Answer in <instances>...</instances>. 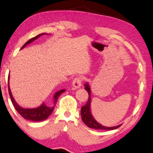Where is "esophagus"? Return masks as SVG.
Returning <instances> with one entry per match:
<instances>
[{
	"label": "esophagus",
	"instance_id": "obj_1",
	"mask_svg": "<svg viewBox=\"0 0 153 153\" xmlns=\"http://www.w3.org/2000/svg\"><path fill=\"white\" fill-rule=\"evenodd\" d=\"M82 80H83V78L81 76L76 77V78H74L73 81V87L74 89H77V88H80V86L82 85Z\"/></svg>",
	"mask_w": 153,
	"mask_h": 153
}]
</instances>
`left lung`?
Returning <instances> with one entry per match:
<instances>
[{
	"label": "left lung",
	"mask_w": 153,
	"mask_h": 153,
	"mask_svg": "<svg viewBox=\"0 0 153 153\" xmlns=\"http://www.w3.org/2000/svg\"><path fill=\"white\" fill-rule=\"evenodd\" d=\"M85 89L88 91V102H86V104L84 106H82L81 108V118L82 122L86 125L88 127L91 128H93V129L96 130H115L118 128L119 127H120L121 125L117 126L116 127H105L101 126L100 124H99L98 123H97L95 121V120L93 118V117L92 116L91 113V88H90L88 84L85 85Z\"/></svg>",
	"instance_id": "obj_1"
}]
</instances>
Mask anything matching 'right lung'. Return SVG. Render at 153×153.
<instances>
[{"mask_svg":"<svg viewBox=\"0 0 153 153\" xmlns=\"http://www.w3.org/2000/svg\"><path fill=\"white\" fill-rule=\"evenodd\" d=\"M44 33H41L38 35L34 38H31L29 40L25 43L24 45L22 46L21 49L25 48L27 44L32 43L33 41H34L35 40L38 38L40 36H43ZM8 81H9V75H8ZM65 90L62 89L61 91L57 92V93L55 94L54 95V105H56V103L58 101V97L60 96V94H62L63 92H65ZM8 92H9V95H10V100H11V102L13 105L14 108H16V110H17V112L20 115H21L22 117H23L24 119L25 120H31V121H43L44 120H46L48 117H49V115H51V114L52 113V112L54 110V107L51 108V107H48L45 105V103H43L41 106H40L39 108H33V109H25V108H21L16 103V101L14 100V98L13 97L11 91H10V88H9V83H8Z\"/></svg>","mask_w":153,"mask_h":153,"instance_id":"right-lung-1","label":"right lung"}]
</instances>
